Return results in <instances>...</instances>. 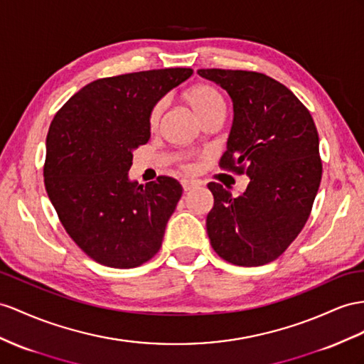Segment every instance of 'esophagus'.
I'll return each mask as SVG.
<instances>
[{
    "instance_id": "esophagus-1",
    "label": "esophagus",
    "mask_w": 364,
    "mask_h": 364,
    "mask_svg": "<svg viewBox=\"0 0 364 364\" xmlns=\"http://www.w3.org/2000/svg\"><path fill=\"white\" fill-rule=\"evenodd\" d=\"M181 186H183V189H184L186 192H188V191H191V189H193V188H197L198 181L189 180V178H183V180H181Z\"/></svg>"
}]
</instances>
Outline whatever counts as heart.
I'll return each mask as SVG.
<instances>
[{
	"instance_id": "b5f03b06",
	"label": "heart",
	"mask_w": 364,
	"mask_h": 364,
	"mask_svg": "<svg viewBox=\"0 0 364 364\" xmlns=\"http://www.w3.org/2000/svg\"><path fill=\"white\" fill-rule=\"evenodd\" d=\"M186 98H188V102L193 109L195 114L198 115V118H203L204 115H208L209 112L215 110V109L226 107L221 93L215 87L208 86V85L195 86L193 89H191L188 92ZM163 109H164V101H158L151 112V118H149V121H151V126L158 124V121H160V117L163 114Z\"/></svg>"
}]
</instances>
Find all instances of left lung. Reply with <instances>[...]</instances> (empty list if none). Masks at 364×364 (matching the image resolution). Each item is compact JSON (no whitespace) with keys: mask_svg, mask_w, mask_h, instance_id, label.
<instances>
[{"mask_svg":"<svg viewBox=\"0 0 364 364\" xmlns=\"http://www.w3.org/2000/svg\"><path fill=\"white\" fill-rule=\"evenodd\" d=\"M234 105L220 166L250 178L240 197L209 183L206 228L213 250L237 266L274 262L300 234L318 192V132L309 110L282 82L249 70L200 69Z\"/></svg>","mask_w":364,"mask_h":364,"instance_id":"1","label":"left lung"}]
</instances>
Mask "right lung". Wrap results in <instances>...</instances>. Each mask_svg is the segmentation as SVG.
Returning a JSON list of instances; mask_svg holds the SVG:
<instances>
[{
	"instance_id": "obj_1",
	"label": "right lung",
	"mask_w": 364,
	"mask_h": 364,
	"mask_svg": "<svg viewBox=\"0 0 364 364\" xmlns=\"http://www.w3.org/2000/svg\"><path fill=\"white\" fill-rule=\"evenodd\" d=\"M192 69H155L101 78L55 115L46 139L44 186L70 238L115 269L149 262L183 188L171 176L129 180L134 151L151 138V112Z\"/></svg>"
}]
</instances>
